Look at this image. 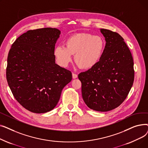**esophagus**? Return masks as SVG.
<instances>
[{
    "label": "esophagus",
    "instance_id": "34e87169",
    "mask_svg": "<svg viewBox=\"0 0 148 148\" xmlns=\"http://www.w3.org/2000/svg\"><path fill=\"white\" fill-rule=\"evenodd\" d=\"M77 77H78V75H77V74H75V73H73V78L74 79H76V78H77Z\"/></svg>",
    "mask_w": 148,
    "mask_h": 148
}]
</instances>
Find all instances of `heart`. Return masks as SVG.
Returning <instances> with one entry per match:
<instances>
[{
  "label": "heart",
  "instance_id": "heart-1",
  "mask_svg": "<svg viewBox=\"0 0 148 148\" xmlns=\"http://www.w3.org/2000/svg\"><path fill=\"white\" fill-rule=\"evenodd\" d=\"M65 44V47L58 45L54 48V56L58 64L67 66L75 54V62L84 69H91L98 63L105 47L102 37L89 33L74 34L66 39Z\"/></svg>",
  "mask_w": 148,
  "mask_h": 148
}]
</instances>
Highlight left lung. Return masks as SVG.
I'll return each instance as SVG.
<instances>
[{"instance_id":"1","label":"left lung","mask_w":148,"mask_h":148,"mask_svg":"<svg viewBox=\"0 0 148 148\" xmlns=\"http://www.w3.org/2000/svg\"><path fill=\"white\" fill-rule=\"evenodd\" d=\"M106 41L98 63L78 77L87 106L107 112L119 106L127 98L134 79L132 54L123 38L110 30L101 29Z\"/></svg>"}]
</instances>
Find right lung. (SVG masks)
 I'll return each mask as SVG.
<instances>
[{
    "label": "right lung",
    "mask_w": 148,
    "mask_h": 148,
    "mask_svg": "<svg viewBox=\"0 0 148 148\" xmlns=\"http://www.w3.org/2000/svg\"><path fill=\"white\" fill-rule=\"evenodd\" d=\"M60 31L28 30L12 44L7 59L6 79L12 94L27 110L44 113L55 107L72 73L55 63L54 50Z\"/></svg>",
    "instance_id": "obj_1"
}]
</instances>
